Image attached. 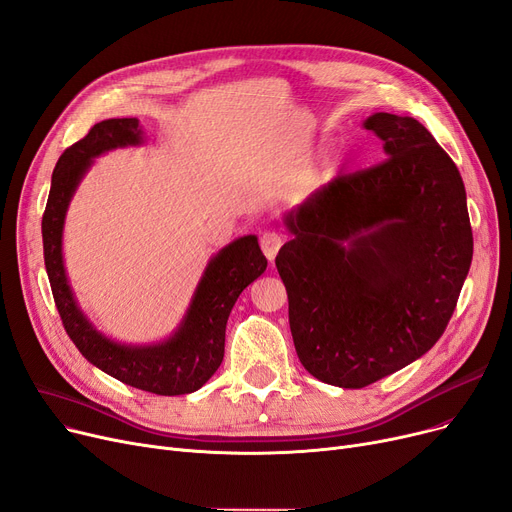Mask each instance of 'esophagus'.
I'll return each mask as SVG.
<instances>
[{
	"label": "esophagus",
	"instance_id": "obj_1",
	"mask_svg": "<svg viewBox=\"0 0 512 512\" xmlns=\"http://www.w3.org/2000/svg\"><path fill=\"white\" fill-rule=\"evenodd\" d=\"M284 238L278 234V232H263L261 238H259V244H261V251L263 255L268 257L270 261H274V257L278 255L280 247H282Z\"/></svg>",
	"mask_w": 512,
	"mask_h": 512
}]
</instances>
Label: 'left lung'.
<instances>
[{"instance_id":"left-lung-1","label":"left lung","mask_w":512,"mask_h":512,"mask_svg":"<svg viewBox=\"0 0 512 512\" xmlns=\"http://www.w3.org/2000/svg\"><path fill=\"white\" fill-rule=\"evenodd\" d=\"M364 127L385 142L387 159L311 194L286 217L295 236L276 257L303 368L343 389L368 387L427 353L473 259L450 154L412 117L376 113Z\"/></svg>"}]
</instances>
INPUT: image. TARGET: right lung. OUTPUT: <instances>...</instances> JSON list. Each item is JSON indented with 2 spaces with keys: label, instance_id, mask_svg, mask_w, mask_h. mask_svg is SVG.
<instances>
[{
  "label": "right lung",
  "instance_id": "1",
  "mask_svg": "<svg viewBox=\"0 0 512 512\" xmlns=\"http://www.w3.org/2000/svg\"><path fill=\"white\" fill-rule=\"evenodd\" d=\"M140 140V121L136 117L106 119L60 154L41 219L43 259L62 326L87 362L136 389L157 395H184L201 389L224 360L230 311L244 288L268 268V259L263 257L255 236H242L228 244L209 263L184 326L161 345L133 349L96 332L81 316L66 282L62 265L64 213L94 157L117 146L140 144Z\"/></svg>",
  "mask_w": 512,
  "mask_h": 512
}]
</instances>
